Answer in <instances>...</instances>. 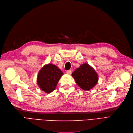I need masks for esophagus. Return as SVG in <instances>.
<instances>
[{
	"label": "esophagus",
	"instance_id": "obj_1",
	"mask_svg": "<svg viewBox=\"0 0 133 133\" xmlns=\"http://www.w3.org/2000/svg\"><path fill=\"white\" fill-rule=\"evenodd\" d=\"M66 73L68 74H71L72 73V71L71 70H68L66 71Z\"/></svg>",
	"mask_w": 133,
	"mask_h": 133
}]
</instances>
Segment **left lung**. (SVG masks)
<instances>
[{"mask_svg":"<svg viewBox=\"0 0 133 133\" xmlns=\"http://www.w3.org/2000/svg\"><path fill=\"white\" fill-rule=\"evenodd\" d=\"M72 76L77 84L84 91H89L98 82V75L89 63H84L76 68Z\"/></svg>","mask_w":133,"mask_h":133,"instance_id":"left-lung-1","label":"left lung"}]
</instances>
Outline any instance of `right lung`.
Segmentation results:
<instances>
[{
  "instance_id": "1",
  "label": "right lung",
  "mask_w": 133,
  "mask_h": 133,
  "mask_svg": "<svg viewBox=\"0 0 133 133\" xmlns=\"http://www.w3.org/2000/svg\"><path fill=\"white\" fill-rule=\"evenodd\" d=\"M62 75V72L56 65L51 63L45 64L38 73L37 84L45 93H50L56 89Z\"/></svg>"
}]
</instances>
